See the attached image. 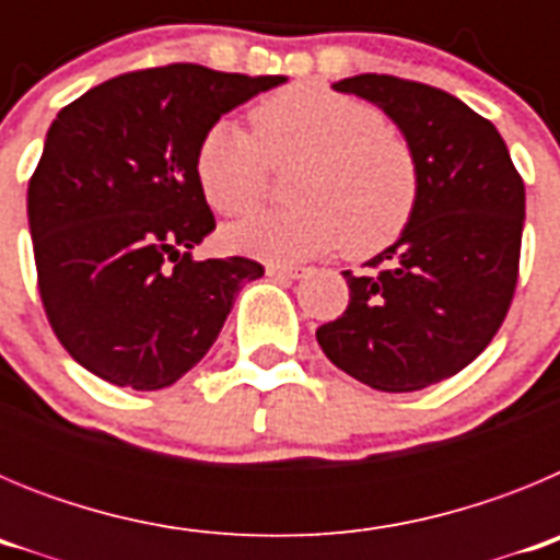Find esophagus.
<instances>
[{
	"label": "esophagus",
	"mask_w": 560,
	"mask_h": 560,
	"mask_svg": "<svg viewBox=\"0 0 560 560\" xmlns=\"http://www.w3.org/2000/svg\"><path fill=\"white\" fill-rule=\"evenodd\" d=\"M266 275L275 277V280H300V277L308 275L305 266H283V264H269L266 266Z\"/></svg>",
	"instance_id": "34e87169"
}]
</instances>
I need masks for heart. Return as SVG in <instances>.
Returning <instances> with one entry per match:
<instances>
[{
	"mask_svg": "<svg viewBox=\"0 0 560 560\" xmlns=\"http://www.w3.org/2000/svg\"><path fill=\"white\" fill-rule=\"evenodd\" d=\"M255 137L212 122L196 148V182L221 215L264 201L269 162L300 156L289 210L257 212L226 230L235 252L294 264L348 246L373 255L407 230L420 199L415 151L370 103L319 83H296L252 108Z\"/></svg>",
	"mask_w": 560,
	"mask_h": 560,
	"instance_id": "b5f03b06",
	"label": "heart"
}]
</instances>
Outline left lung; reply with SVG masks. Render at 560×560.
Masks as SVG:
<instances>
[{
	"label": "left lung",
	"instance_id": "obj_1",
	"mask_svg": "<svg viewBox=\"0 0 560 560\" xmlns=\"http://www.w3.org/2000/svg\"><path fill=\"white\" fill-rule=\"evenodd\" d=\"M336 92L375 103L420 167L409 226L368 275L345 271L350 303L316 330L336 368L381 393L452 378L502 328L518 280L524 182L491 120L443 89L355 75Z\"/></svg>",
	"mask_w": 560,
	"mask_h": 560
}]
</instances>
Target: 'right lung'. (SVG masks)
Here are the masks:
<instances>
[{
  "label": "right lung",
  "instance_id": "right-lung-1",
  "mask_svg": "<svg viewBox=\"0 0 560 560\" xmlns=\"http://www.w3.org/2000/svg\"><path fill=\"white\" fill-rule=\"evenodd\" d=\"M283 75L199 63L126 72L58 112L27 187L38 294L67 353L97 378L171 387L219 339L249 257L192 260L215 219L196 148L221 114Z\"/></svg>",
  "mask_w": 560,
  "mask_h": 560
}]
</instances>
